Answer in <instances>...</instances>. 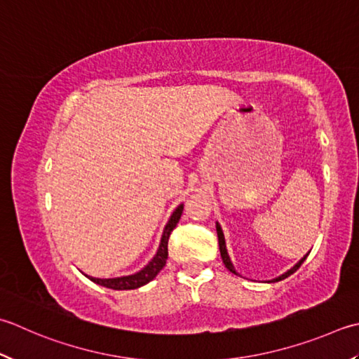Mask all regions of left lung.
<instances>
[{"instance_id":"1","label":"left lung","mask_w":359,"mask_h":359,"mask_svg":"<svg viewBox=\"0 0 359 359\" xmlns=\"http://www.w3.org/2000/svg\"><path fill=\"white\" fill-rule=\"evenodd\" d=\"M216 231H217V240H219V250H221V257H222V262H224V264H226V268L230 271V272H233L235 276H240V273H238L236 271H235V268H233V264H231V262H230V257H229V254H227V249H226V240H224V233H222V229H221V226L219 224L216 222ZM306 257H308V254L300 259V262L294 266V268H291L290 271L287 272H285V273H282V276L280 277H277V278H273V280H271V282H280V280H283V278H286V277H290L291 273H294L296 272L300 266H302V263L305 262L306 259Z\"/></svg>"}]
</instances>
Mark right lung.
Returning a JSON list of instances; mask_svg holds the SVG:
<instances>
[{
	"instance_id": "right-lung-1",
	"label": "right lung",
	"mask_w": 359,
	"mask_h": 359,
	"mask_svg": "<svg viewBox=\"0 0 359 359\" xmlns=\"http://www.w3.org/2000/svg\"><path fill=\"white\" fill-rule=\"evenodd\" d=\"M182 212H184V203H180V205L174 210V213L171 215L170 221H168L166 227L163 230V235H161V241H160L156 257H154L149 262V264L144 266L142 271H138L137 273H132V276H124V277H116V278H95L90 276H87V277L91 280V282H95V283L105 286V287H110V290H118V291L137 290V287L149 283L151 280L156 278L157 273L163 269V266L166 264L168 240H170L171 231L175 229V226H177Z\"/></svg>"
}]
</instances>
